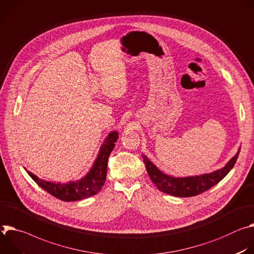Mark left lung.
<instances>
[{
	"label": "left lung",
	"mask_w": 254,
	"mask_h": 254,
	"mask_svg": "<svg viewBox=\"0 0 254 254\" xmlns=\"http://www.w3.org/2000/svg\"><path fill=\"white\" fill-rule=\"evenodd\" d=\"M239 152L240 148L238 149L237 153L226 163V165L220 168V170L209 174L185 178L168 176L162 173L146 155L142 154V158L151 182L160 191L174 196H180V198H188V196H193L208 190L222 181L232 170Z\"/></svg>",
	"instance_id": "left-lung-1"
}]
</instances>
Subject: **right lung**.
<instances>
[{
	"label": "right lung",
	"instance_id": "obj_1",
	"mask_svg": "<svg viewBox=\"0 0 254 254\" xmlns=\"http://www.w3.org/2000/svg\"><path fill=\"white\" fill-rule=\"evenodd\" d=\"M118 138L119 136L117 131L109 133V135L104 140V143L100 148V151L91 170L80 180L64 184L53 183L41 180L34 174L27 171L26 168L25 170L40 188L55 196V198L64 202H73L88 199L90 196L98 193L106 182L108 159L112 150L115 147V143L117 142Z\"/></svg>",
	"mask_w": 254,
	"mask_h": 254
}]
</instances>
